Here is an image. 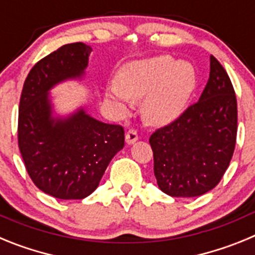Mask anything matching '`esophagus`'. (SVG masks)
Here are the masks:
<instances>
[{
  "label": "esophagus",
  "mask_w": 255,
  "mask_h": 255,
  "mask_svg": "<svg viewBox=\"0 0 255 255\" xmlns=\"http://www.w3.org/2000/svg\"><path fill=\"white\" fill-rule=\"evenodd\" d=\"M125 140L128 144H132L138 140V132H136V130H134V129L128 130V131H126V135H125Z\"/></svg>",
  "instance_id": "1"
}]
</instances>
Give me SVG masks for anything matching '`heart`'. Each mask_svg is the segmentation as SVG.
<instances>
[{
	"label": "heart",
	"instance_id": "heart-1",
	"mask_svg": "<svg viewBox=\"0 0 255 255\" xmlns=\"http://www.w3.org/2000/svg\"><path fill=\"white\" fill-rule=\"evenodd\" d=\"M197 76L190 64L161 55L125 65L106 98L117 111H128L129 101L141 102V116L150 125H164L184 111L195 89Z\"/></svg>",
	"mask_w": 255,
	"mask_h": 255
}]
</instances>
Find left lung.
<instances>
[{"instance_id": "left-lung-1", "label": "left lung", "mask_w": 255, "mask_h": 255, "mask_svg": "<svg viewBox=\"0 0 255 255\" xmlns=\"http://www.w3.org/2000/svg\"><path fill=\"white\" fill-rule=\"evenodd\" d=\"M238 102L233 83L211 56L209 79L199 101L149 138L159 189L175 198L203 195L221 181L233 158Z\"/></svg>"}]
</instances>
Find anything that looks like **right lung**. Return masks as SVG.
Wrapping results in <instances>:
<instances>
[{
	"instance_id": "add662e5",
	"label": "right lung",
	"mask_w": 255,
	"mask_h": 255,
	"mask_svg": "<svg viewBox=\"0 0 255 255\" xmlns=\"http://www.w3.org/2000/svg\"><path fill=\"white\" fill-rule=\"evenodd\" d=\"M92 47L65 44L38 61L26 76L19 105L17 144L34 185L58 199H83L100 185L108 163L124 148L121 125L96 120L84 110L53 119L48 91L80 78Z\"/></svg>"
}]
</instances>
